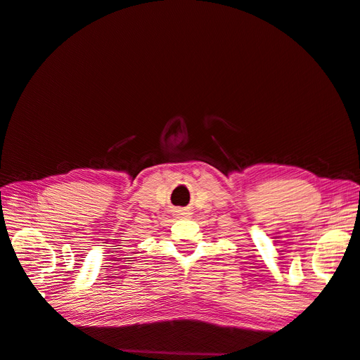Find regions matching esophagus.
Segmentation results:
<instances>
[{
    "label": "esophagus",
    "mask_w": 360,
    "mask_h": 360,
    "mask_svg": "<svg viewBox=\"0 0 360 360\" xmlns=\"http://www.w3.org/2000/svg\"><path fill=\"white\" fill-rule=\"evenodd\" d=\"M180 214H188V213H183V212H181V213H180Z\"/></svg>",
    "instance_id": "1"
}]
</instances>
